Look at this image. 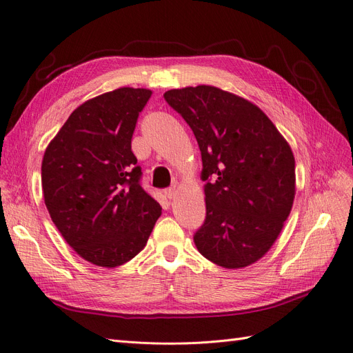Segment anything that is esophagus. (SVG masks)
I'll return each mask as SVG.
<instances>
[{
	"label": "esophagus",
	"instance_id": "obj_1",
	"mask_svg": "<svg viewBox=\"0 0 353 353\" xmlns=\"http://www.w3.org/2000/svg\"><path fill=\"white\" fill-rule=\"evenodd\" d=\"M165 194H166V197H168L169 200L175 199V196H176V188H175V187H172V188H168V190L165 191Z\"/></svg>",
	"mask_w": 353,
	"mask_h": 353
}]
</instances>
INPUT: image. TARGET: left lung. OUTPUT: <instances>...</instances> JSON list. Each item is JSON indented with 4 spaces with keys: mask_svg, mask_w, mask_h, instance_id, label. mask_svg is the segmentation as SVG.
Segmentation results:
<instances>
[{
    "mask_svg": "<svg viewBox=\"0 0 353 353\" xmlns=\"http://www.w3.org/2000/svg\"><path fill=\"white\" fill-rule=\"evenodd\" d=\"M201 152L206 219L197 250L222 268L259 261L280 236L296 194L294 156L258 105L210 85L163 94Z\"/></svg>",
    "mask_w": 353,
    "mask_h": 353,
    "instance_id": "obj_1",
    "label": "left lung"
}]
</instances>
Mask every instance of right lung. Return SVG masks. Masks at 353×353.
Returning a JSON list of instances; mask_svg holds the SVG:
<instances>
[{
  "label": "right lung",
  "mask_w": 353,
  "mask_h": 353,
  "mask_svg": "<svg viewBox=\"0 0 353 353\" xmlns=\"http://www.w3.org/2000/svg\"><path fill=\"white\" fill-rule=\"evenodd\" d=\"M150 97V90L123 87L85 101L42 159V193L52 222L81 258L104 268L140 253L162 213L140 184L141 168L131 150Z\"/></svg>",
  "instance_id": "1"
}]
</instances>
